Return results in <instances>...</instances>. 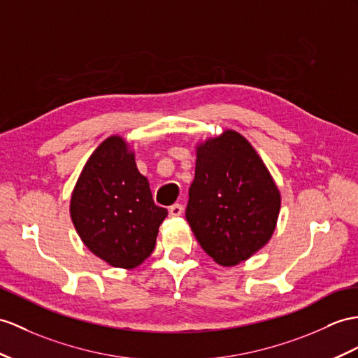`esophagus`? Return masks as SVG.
<instances>
[{"instance_id":"esophagus-1","label":"esophagus","mask_w":358,"mask_h":358,"mask_svg":"<svg viewBox=\"0 0 358 358\" xmlns=\"http://www.w3.org/2000/svg\"><path fill=\"white\" fill-rule=\"evenodd\" d=\"M182 211H184V208H182V205H179V203H174L169 208L170 217H179V215H182Z\"/></svg>"}]
</instances>
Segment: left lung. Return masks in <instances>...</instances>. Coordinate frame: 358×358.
<instances>
[{
	"mask_svg": "<svg viewBox=\"0 0 358 358\" xmlns=\"http://www.w3.org/2000/svg\"><path fill=\"white\" fill-rule=\"evenodd\" d=\"M196 152L185 217L215 263L235 266L272 238L280 189L254 147L235 130L206 139Z\"/></svg>",
	"mask_w": 358,
	"mask_h": 358,
	"instance_id": "left-lung-1",
	"label": "left lung"
}]
</instances>
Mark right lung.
<instances>
[{
    "mask_svg": "<svg viewBox=\"0 0 358 358\" xmlns=\"http://www.w3.org/2000/svg\"><path fill=\"white\" fill-rule=\"evenodd\" d=\"M69 213L85 246L120 268H134L150 257L167 217V209L155 205L135 153L117 135L104 139L85 164Z\"/></svg>",
    "mask_w": 358,
    "mask_h": 358,
    "instance_id": "1",
    "label": "right lung"
}]
</instances>
